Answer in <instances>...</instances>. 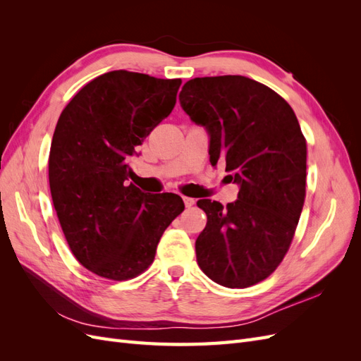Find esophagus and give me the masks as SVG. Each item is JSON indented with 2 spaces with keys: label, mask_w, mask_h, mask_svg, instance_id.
I'll list each match as a JSON object with an SVG mask.
<instances>
[{
  "label": "esophagus",
  "mask_w": 361,
  "mask_h": 361,
  "mask_svg": "<svg viewBox=\"0 0 361 361\" xmlns=\"http://www.w3.org/2000/svg\"><path fill=\"white\" fill-rule=\"evenodd\" d=\"M183 203H185V206H187V207H191V206L195 204V200L191 199V197H183Z\"/></svg>",
  "instance_id": "esophagus-1"
}]
</instances>
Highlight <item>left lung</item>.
I'll return each mask as SVG.
<instances>
[{
	"label": "left lung",
	"mask_w": 361,
	"mask_h": 361,
	"mask_svg": "<svg viewBox=\"0 0 361 361\" xmlns=\"http://www.w3.org/2000/svg\"><path fill=\"white\" fill-rule=\"evenodd\" d=\"M180 105L211 135V164L226 162L238 200L203 199L207 216L195 241L197 264L226 288H248L281 264L305 199L307 145L290 105L265 84L241 75L185 82Z\"/></svg>",
	"instance_id": "obj_1"
}]
</instances>
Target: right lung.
Here are the masks:
<instances>
[{"label": "right lung", "instance_id": "add662e5", "mask_svg": "<svg viewBox=\"0 0 361 361\" xmlns=\"http://www.w3.org/2000/svg\"><path fill=\"white\" fill-rule=\"evenodd\" d=\"M182 80L113 71L87 82L61 111L49 150V188L72 255L93 274L145 272L183 209L178 194L141 192L128 178L138 146L166 118Z\"/></svg>", "mask_w": 361, "mask_h": 361}]
</instances>
